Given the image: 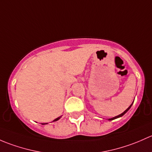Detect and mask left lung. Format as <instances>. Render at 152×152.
Segmentation results:
<instances>
[{
  "instance_id": "left-lung-1",
  "label": "left lung",
  "mask_w": 152,
  "mask_h": 152,
  "mask_svg": "<svg viewBox=\"0 0 152 152\" xmlns=\"http://www.w3.org/2000/svg\"><path fill=\"white\" fill-rule=\"evenodd\" d=\"M132 104H131V105H130V106H129V107H128V108H127V109H126V110L124 111V113H121V114H120V115H117V116H115V117H113V118H110V119H109V120H113V119H115V118H119V117L122 116V115H124V114H125V113H126V112H127V111L129 110V108H130V107H131V106H132Z\"/></svg>"
}]
</instances>
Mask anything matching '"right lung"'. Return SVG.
I'll use <instances>...</instances> for the list:
<instances>
[{"mask_svg":"<svg viewBox=\"0 0 152 152\" xmlns=\"http://www.w3.org/2000/svg\"><path fill=\"white\" fill-rule=\"evenodd\" d=\"M61 116H60V117H58V118H56V119H55L54 121H58V119H60V118H61ZM47 124H48V123H47Z\"/></svg>","mask_w":152,"mask_h":152,"instance_id":"1","label":"right lung"}]
</instances>
